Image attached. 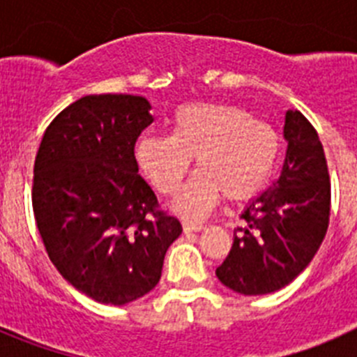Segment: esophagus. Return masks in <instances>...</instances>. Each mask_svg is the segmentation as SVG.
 Here are the masks:
<instances>
[{
	"mask_svg": "<svg viewBox=\"0 0 357 357\" xmlns=\"http://www.w3.org/2000/svg\"><path fill=\"white\" fill-rule=\"evenodd\" d=\"M202 229H204V223L202 222H184L185 232H198Z\"/></svg>",
	"mask_w": 357,
	"mask_h": 357,
	"instance_id": "esophagus-1",
	"label": "esophagus"
}]
</instances>
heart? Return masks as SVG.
<instances>
[{"label": "heart", "mask_w": 357, "mask_h": 357, "mask_svg": "<svg viewBox=\"0 0 357 357\" xmlns=\"http://www.w3.org/2000/svg\"><path fill=\"white\" fill-rule=\"evenodd\" d=\"M134 157L164 197L176 193L195 157L198 172L173 206L182 216L200 218L222 193L227 200H247L266 184L279 157V137L272 125L238 105L185 103L173 114L172 134L141 135Z\"/></svg>", "instance_id": "1"}]
</instances>
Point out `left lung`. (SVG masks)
Segmentation results:
<instances>
[{
    "instance_id": "obj_1",
    "label": "left lung",
    "mask_w": 357,
    "mask_h": 357,
    "mask_svg": "<svg viewBox=\"0 0 357 357\" xmlns=\"http://www.w3.org/2000/svg\"><path fill=\"white\" fill-rule=\"evenodd\" d=\"M282 173L241 214L218 279L241 295L284 288L311 263L326 238L331 178L317 128L301 110L286 112Z\"/></svg>"
}]
</instances>
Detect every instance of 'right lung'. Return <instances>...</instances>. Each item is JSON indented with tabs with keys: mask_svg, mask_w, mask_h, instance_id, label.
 <instances>
[{
	"mask_svg": "<svg viewBox=\"0 0 357 357\" xmlns=\"http://www.w3.org/2000/svg\"><path fill=\"white\" fill-rule=\"evenodd\" d=\"M150 123L143 96L91 94L55 116L37 150L31 207L46 254L102 304H128L155 288L182 232L137 173L135 141Z\"/></svg>",
	"mask_w": 357,
	"mask_h": 357,
	"instance_id": "obj_1",
	"label": "right lung"
}]
</instances>
